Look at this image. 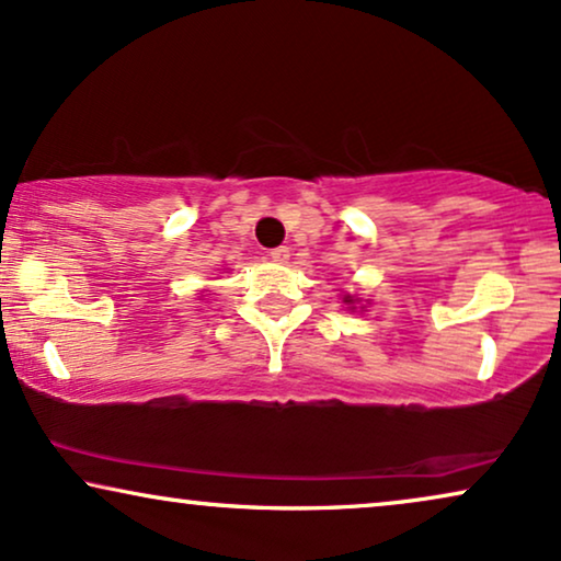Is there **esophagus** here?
I'll list each match as a JSON object with an SVG mask.
<instances>
[{"mask_svg":"<svg viewBox=\"0 0 561 561\" xmlns=\"http://www.w3.org/2000/svg\"><path fill=\"white\" fill-rule=\"evenodd\" d=\"M288 257H290L288 247H275V250H271V260H275V263H288Z\"/></svg>","mask_w":561,"mask_h":561,"instance_id":"1","label":"esophagus"}]
</instances>
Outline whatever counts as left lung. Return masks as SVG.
I'll return each mask as SVG.
<instances>
[{"mask_svg":"<svg viewBox=\"0 0 561 561\" xmlns=\"http://www.w3.org/2000/svg\"><path fill=\"white\" fill-rule=\"evenodd\" d=\"M343 304H347V309L353 311V309H355V304H358V298H353V296H345V298H343ZM360 309H363V307H360Z\"/></svg>","mask_w":561,"mask_h":561,"instance_id":"1","label":"left lung"}]
</instances>
